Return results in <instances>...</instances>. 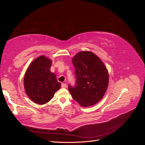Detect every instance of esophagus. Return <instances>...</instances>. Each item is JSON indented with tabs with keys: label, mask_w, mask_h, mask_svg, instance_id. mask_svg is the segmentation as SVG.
I'll return each instance as SVG.
<instances>
[{
	"label": "esophagus",
	"mask_w": 145,
	"mask_h": 145,
	"mask_svg": "<svg viewBox=\"0 0 145 145\" xmlns=\"http://www.w3.org/2000/svg\"><path fill=\"white\" fill-rule=\"evenodd\" d=\"M67 84H65V83H62V85H61V87L62 88H67Z\"/></svg>",
	"instance_id": "obj_1"
}]
</instances>
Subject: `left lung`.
<instances>
[{
  "label": "left lung",
  "instance_id": "1",
  "mask_svg": "<svg viewBox=\"0 0 145 145\" xmlns=\"http://www.w3.org/2000/svg\"><path fill=\"white\" fill-rule=\"evenodd\" d=\"M76 85L68 89L72 97L82 107L94 105L103 98L109 83L106 66L93 52L82 51L74 56Z\"/></svg>",
  "mask_w": 145,
  "mask_h": 145
}]
</instances>
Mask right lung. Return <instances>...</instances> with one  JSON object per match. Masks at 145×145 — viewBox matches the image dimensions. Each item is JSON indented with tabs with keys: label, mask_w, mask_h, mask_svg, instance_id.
Returning <instances> with one entry per match:
<instances>
[{
	"label": "right lung",
	"mask_w": 145,
	"mask_h": 145,
	"mask_svg": "<svg viewBox=\"0 0 145 145\" xmlns=\"http://www.w3.org/2000/svg\"><path fill=\"white\" fill-rule=\"evenodd\" d=\"M52 60L40 56L30 63L24 76V88L28 97L39 105L48 103L61 86L50 71Z\"/></svg>",
	"instance_id": "add662e5"
}]
</instances>
